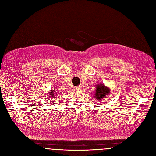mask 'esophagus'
<instances>
[{"instance_id": "34e87169", "label": "esophagus", "mask_w": 156, "mask_h": 156, "mask_svg": "<svg viewBox=\"0 0 156 156\" xmlns=\"http://www.w3.org/2000/svg\"><path fill=\"white\" fill-rule=\"evenodd\" d=\"M75 90H77V91H79V90H80L81 89V86H77V87H75Z\"/></svg>"}]
</instances>
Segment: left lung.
<instances>
[{
    "mask_svg": "<svg viewBox=\"0 0 156 156\" xmlns=\"http://www.w3.org/2000/svg\"><path fill=\"white\" fill-rule=\"evenodd\" d=\"M109 89L105 87L104 84H99L97 86L95 96H95L96 100L100 101L105 98L106 96L109 94Z\"/></svg>",
    "mask_w": 156,
    "mask_h": 156,
    "instance_id": "1",
    "label": "left lung"
}]
</instances>
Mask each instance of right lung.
<instances>
[{
	"mask_svg": "<svg viewBox=\"0 0 156 156\" xmlns=\"http://www.w3.org/2000/svg\"><path fill=\"white\" fill-rule=\"evenodd\" d=\"M52 91V92H51L50 94H49V97H52V98H54V96H55V94L54 93V90H51ZM53 100H55V99H53Z\"/></svg>",
	"mask_w": 156,
	"mask_h": 156,
	"instance_id": "add662e5",
	"label": "right lung"
}]
</instances>
